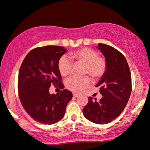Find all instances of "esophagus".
<instances>
[{"mask_svg":"<svg viewBox=\"0 0 150 150\" xmlns=\"http://www.w3.org/2000/svg\"><path fill=\"white\" fill-rule=\"evenodd\" d=\"M79 96L80 95H79V94H76V93H74L73 94V96H74V97H75V98H78Z\"/></svg>","mask_w":150,"mask_h":150,"instance_id":"obj_1","label":"esophagus"}]
</instances>
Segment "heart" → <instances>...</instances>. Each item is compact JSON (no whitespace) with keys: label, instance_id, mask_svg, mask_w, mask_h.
<instances>
[{"label":"heart","instance_id":"heart-1","mask_svg":"<svg viewBox=\"0 0 150 150\" xmlns=\"http://www.w3.org/2000/svg\"><path fill=\"white\" fill-rule=\"evenodd\" d=\"M71 56L78 62L85 64V73L89 74L94 79H98L104 74L106 71V63L102 57H98L96 50L89 48L79 49L71 53ZM72 63L67 56L63 55L58 61V69L63 76L69 74L71 71ZM91 79L89 76H70L65 82L67 89L79 93L91 85Z\"/></svg>","mask_w":150,"mask_h":150}]
</instances>
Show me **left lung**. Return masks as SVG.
Returning <instances> with one entry per match:
<instances>
[{"instance_id":"8db88e82","label":"left lung","mask_w":150,"mask_h":150,"mask_svg":"<svg viewBox=\"0 0 150 150\" xmlns=\"http://www.w3.org/2000/svg\"><path fill=\"white\" fill-rule=\"evenodd\" d=\"M105 57V73L96 85L103 96L99 101L88 98L83 108L85 118L98 124H108L116 119L126 107L132 91V80L128 62L113 47L98 44L96 47Z\"/></svg>"}]
</instances>
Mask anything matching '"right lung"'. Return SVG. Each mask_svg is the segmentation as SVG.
Listing matches in <instances>:
<instances>
[{
	"mask_svg": "<svg viewBox=\"0 0 150 150\" xmlns=\"http://www.w3.org/2000/svg\"><path fill=\"white\" fill-rule=\"evenodd\" d=\"M67 49L58 46H46L33 49L26 54L18 74V93L26 112L39 123L51 125L64 117L72 93L63 89L60 93L50 94L51 85L64 87L58 61Z\"/></svg>",
	"mask_w": 150,
	"mask_h": 150,
	"instance_id": "1",
	"label": "right lung"
}]
</instances>
